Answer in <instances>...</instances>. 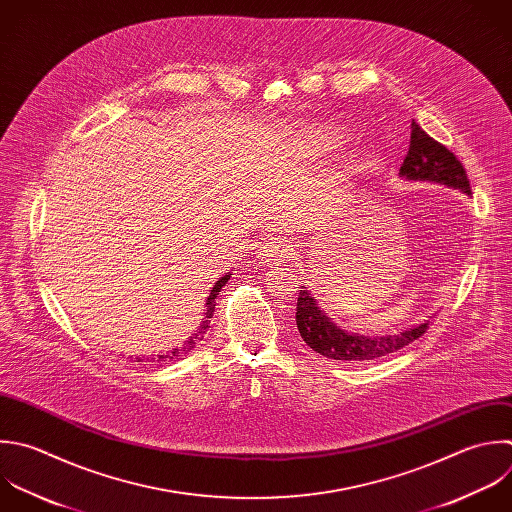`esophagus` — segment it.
I'll list each match as a JSON object with an SVG mask.
<instances>
[{
  "instance_id": "obj_1",
  "label": "esophagus",
  "mask_w": 512,
  "mask_h": 512,
  "mask_svg": "<svg viewBox=\"0 0 512 512\" xmlns=\"http://www.w3.org/2000/svg\"><path fill=\"white\" fill-rule=\"evenodd\" d=\"M292 256H294V248L284 240H268L260 246V252H258L260 262L268 266H278L290 260Z\"/></svg>"
}]
</instances>
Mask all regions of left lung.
I'll return each mask as SVG.
<instances>
[{"label": "left lung", "instance_id": "left-lung-1", "mask_svg": "<svg viewBox=\"0 0 512 512\" xmlns=\"http://www.w3.org/2000/svg\"><path fill=\"white\" fill-rule=\"evenodd\" d=\"M400 176H404L406 180H428L446 184L450 188L462 190L464 194H470V184L460 160L446 146L430 138L414 120L410 132V148L404 164L400 166ZM296 324L300 336L314 352L332 360L346 362H368L398 352L400 348L418 340L428 328V322H424L394 336L368 338L350 334L330 322V318L318 308L316 300L310 296L308 290H300L298 294Z\"/></svg>", "mask_w": 512, "mask_h": 512}]
</instances>
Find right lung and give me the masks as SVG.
<instances>
[{"mask_svg": "<svg viewBox=\"0 0 512 512\" xmlns=\"http://www.w3.org/2000/svg\"><path fill=\"white\" fill-rule=\"evenodd\" d=\"M228 278H230V274L228 276H224V278H220L218 282H216V286L212 288V292H210V296H208V302H206V306H208V310H206V320L202 322V326H200V332L194 336V338H190V342H188V348L192 350L194 348V344L198 342V340H202L204 338V334L208 332V328H210V318H212V314H214V306H216V296H218V292L222 290V286L228 282ZM178 354V350H174L172 354H158V362H164V360H172L174 356ZM154 362H156V358H152ZM138 362H142L140 358H138Z\"/></svg>", "mask_w": 512, "mask_h": 512, "instance_id": "right-lung-1", "label": "right lung"}]
</instances>
